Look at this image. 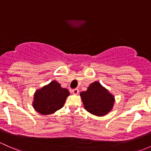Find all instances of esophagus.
<instances>
[{
    "mask_svg": "<svg viewBox=\"0 0 151 151\" xmlns=\"http://www.w3.org/2000/svg\"><path fill=\"white\" fill-rule=\"evenodd\" d=\"M72 92L74 94H77L79 93V89H77V88H76V89H73L72 90Z\"/></svg>",
    "mask_w": 151,
    "mask_h": 151,
    "instance_id": "1",
    "label": "esophagus"
}]
</instances>
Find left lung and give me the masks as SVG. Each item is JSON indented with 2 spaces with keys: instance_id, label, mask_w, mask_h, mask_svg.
I'll list each match as a JSON object with an SVG mask.
<instances>
[{
  "instance_id": "8db88e82",
  "label": "left lung",
  "mask_w": 151,
  "mask_h": 151,
  "mask_svg": "<svg viewBox=\"0 0 151 151\" xmlns=\"http://www.w3.org/2000/svg\"><path fill=\"white\" fill-rule=\"evenodd\" d=\"M80 96L85 110L97 116L107 115L115 102L114 96L98 82L91 84L87 90L81 92Z\"/></svg>"
}]
</instances>
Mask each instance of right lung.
I'll return each instance as SVG.
<instances>
[{
    "label": "right lung",
    "mask_w": 151,
    "mask_h": 151,
    "mask_svg": "<svg viewBox=\"0 0 151 151\" xmlns=\"http://www.w3.org/2000/svg\"><path fill=\"white\" fill-rule=\"evenodd\" d=\"M70 94L67 89L54 80L34 94L33 107L41 115H51L64 106L66 99Z\"/></svg>",
    "instance_id": "1"
}]
</instances>
